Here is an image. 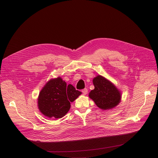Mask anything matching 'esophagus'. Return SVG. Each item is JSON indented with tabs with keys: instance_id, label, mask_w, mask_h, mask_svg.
Segmentation results:
<instances>
[{
	"instance_id": "esophagus-1",
	"label": "esophagus",
	"mask_w": 158,
	"mask_h": 158,
	"mask_svg": "<svg viewBox=\"0 0 158 158\" xmlns=\"http://www.w3.org/2000/svg\"><path fill=\"white\" fill-rule=\"evenodd\" d=\"M82 93H83L84 95L87 94V92H88V91H87V89L85 88V89H82Z\"/></svg>"
}]
</instances>
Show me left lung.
Listing matches in <instances>:
<instances>
[{"label":"left lung","instance_id":"obj_1","mask_svg":"<svg viewBox=\"0 0 158 158\" xmlns=\"http://www.w3.org/2000/svg\"><path fill=\"white\" fill-rule=\"evenodd\" d=\"M94 89L89 96L102 110L114 108L121 102V94L117 87L105 77L99 75L93 79Z\"/></svg>","mask_w":158,"mask_h":158}]
</instances>
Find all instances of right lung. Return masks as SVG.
<instances>
[{
  "mask_svg": "<svg viewBox=\"0 0 158 158\" xmlns=\"http://www.w3.org/2000/svg\"><path fill=\"white\" fill-rule=\"evenodd\" d=\"M81 94L73 85H67L58 77L49 81L42 89L38 98V108L48 118H61L69 110L71 102Z\"/></svg>",
  "mask_w": 158,
  "mask_h": 158,
  "instance_id": "right-lung-1",
  "label": "right lung"
}]
</instances>
